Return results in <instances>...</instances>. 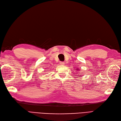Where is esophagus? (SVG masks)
Wrapping results in <instances>:
<instances>
[{
  "label": "esophagus",
  "mask_w": 121,
  "mask_h": 121,
  "mask_svg": "<svg viewBox=\"0 0 121 121\" xmlns=\"http://www.w3.org/2000/svg\"><path fill=\"white\" fill-rule=\"evenodd\" d=\"M60 65H65L64 62H60Z\"/></svg>",
  "instance_id": "1"
}]
</instances>
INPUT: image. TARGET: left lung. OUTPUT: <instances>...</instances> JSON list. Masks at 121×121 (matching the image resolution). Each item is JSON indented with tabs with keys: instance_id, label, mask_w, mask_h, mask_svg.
I'll use <instances>...</instances> for the list:
<instances>
[{
	"instance_id": "8db88e82",
	"label": "left lung",
	"mask_w": 121,
	"mask_h": 121,
	"mask_svg": "<svg viewBox=\"0 0 121 121\" xmlns=\"http://www.w3.org/2000/svg\"><path fill=\"white\" fill-rule=\"evenodd\" d=\"M76 69V70H77V71H79V70H80V69H78V68H77V69ZM81 75H80V76H81Z\"/></svg>"
}]
</instances>
